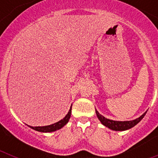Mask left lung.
<instances>
[{
    "instance_id": "8db88e82",
    "label": "left lung",
    "mask_w": 158,
    "mask_h": 158,
    "mask_svg": "<svg viewBox=\"0 0 158 158\" xmlns=\"http://www.w3.org/2000/svg\"><path fill=\"white\" fill-rule=\"evenodd\" d=\"M146 111L145 113H143L140 117L135 118L134 120L131 121H115L111 120V119H108V118H105L104 116H103L102 115H100V113L97 111V110L96 109V116L98 117L99 120L100 121L104 126L107 127L109 129L112 130V131H127V130H129L131 128L134 127L135 125L139 123L141 120H142L143 117L146 115Z\"/></svg>"
}]
</instances>
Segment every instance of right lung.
<instances>
[{
  "label": "right lung",
  "instance_id": "1",
  "mask_svg": "<svg viewBox=\"0 0 158 158\" xmlns=\"http://www.w3.org/2000/svg\"><path fill=\"white\" fill-rule=\"evenodd\" d=\"M71 109H72V105H71L70 109H69L68 114H67V115H65L62 119H61V120L58 121V122L55 123L51 124V125H48V126H43V127H31V126H28V127L31 128V129L35 130V131H40V132H43V133L53 132V131H58V130L63 127L65 124L69 122V118H70V116H71Z\"/></svg>",
  "mask_w": 158,
  "mask_h": 158
}]
</instances>
